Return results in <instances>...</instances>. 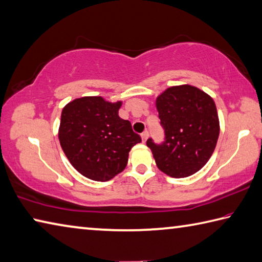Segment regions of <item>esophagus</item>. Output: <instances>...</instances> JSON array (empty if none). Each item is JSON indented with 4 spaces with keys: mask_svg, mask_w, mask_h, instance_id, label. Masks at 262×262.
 Segmentation results:
<instances>
[{
    "mask_svg": "<svg viewBox=\"0 0 262 262\" xmlns=\"http://www.w3.org/2000/svg\"><path fill=\"white\" fill-rule=\"evenodd\" d=\"M147 136H149V132H147V130H144L143 133H142V134H141V137H142V141H143V142H145V140L147 139Z\"/></svg>",
    "mask_w": 262,
    "mask_h": 262,
    "instance_id": "esophagus-1",
    "label": "esophagus"
}]
</instances>
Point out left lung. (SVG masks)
Wrapping results in <instances>:
<instances>
[{
  "mask_svg": "<svg viewBox=\"0 0 262 262\" xmlns=\"http://www.w3.org/2000/svg\"><path fill=\"white\" fill-rule=\"evenodd\" d=\"M165 139H147L158 168L169 177L187 178L198 172L215 149L220 125L215 103L193 85L166 89L156 101Z\"/></svg>",
  "mask_w": 262,
  "mask_h": 262,
  "instance_id": "1",
  "label": "left lung"
}]
</instances>
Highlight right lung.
I'll return each mask as SVG.
<instances>
[{"label":"right lung","mask_w":262,"mask_h":262,"mask_svg":"<svg viewBox=\"0 0 262 262\" xmlns=\"http://www.w3.org/2000/svg\"><path fill=\"white\" fill-rule=\"evenodd\" d=\"M120 106L121 102L89 96L74 99L61 111L60 146L83 177L111 180L125 169L130 149L141 142L130 122L118 116Z\"/></svg>","instance_id":"1"}]
</instances>
